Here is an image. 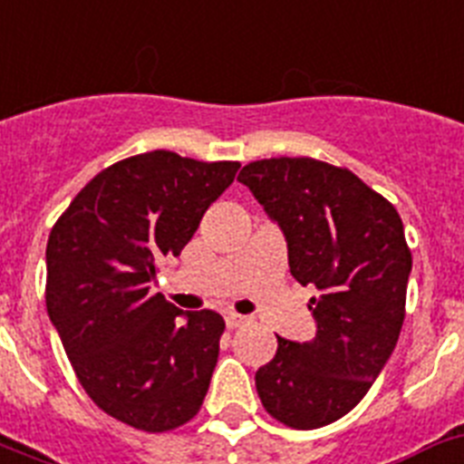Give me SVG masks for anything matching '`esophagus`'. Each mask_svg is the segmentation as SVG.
<instances>
[{
    "instance_id": "obj_1",
    "label": "esophagus",
    "mask_w": 464,
    "mask_h": 464,
    "mask_svg": "<svg viewBox=\"0 0 464 464\" xmlns=\"http://www.w3.org/2000/svg\"><path fill=\"white\" fill-rule=\"evenodd\" d=\"M247 323H250V316H243V314H228V316H226V325H228V328H243V325H247Z\"/></svg>"
}]
</instances>
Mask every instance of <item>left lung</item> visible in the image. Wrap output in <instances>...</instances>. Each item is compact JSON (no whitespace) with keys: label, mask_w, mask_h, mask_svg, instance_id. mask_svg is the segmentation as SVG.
<instances>
[{"label":"left lung","mask_w":464,"mask_h":464,"mask_svg":"<svg viewBox=\"0 0 464 464\" xmlns=\"http://www.w3.org/2000/svg\"><path fill=\"white\" fill-rule=\"evenodd\" d=\"M238 181L280 226L295 280L318 290L316 337H278L256 394L278 422L318 430L368 394L399 342L412 268L403 221L356 174L314 158L256 160Z\"/></svg>","instance_id":"1"}]
</instances>
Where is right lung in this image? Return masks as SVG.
Segmentation results:
<instances>
[{
  "instance_id": "add662e5",
  "label": "right lung",
  "mask_w": 464,
  "mask_h": 464,
  "mask_svg": "<svg viewBox=\"0 0 464 464\" xmlns=\"http://www.w3.org/2000/svg\"><path fill=\"white\" fill-rule=\"evenodd\" d=\"M238 167L172 150L120 160L52 228L49 318L84 392L134 430H177L208 394L224 318L181 311L148 290L158 262L181 255Z\"/></svg>"
}]
</instances>
